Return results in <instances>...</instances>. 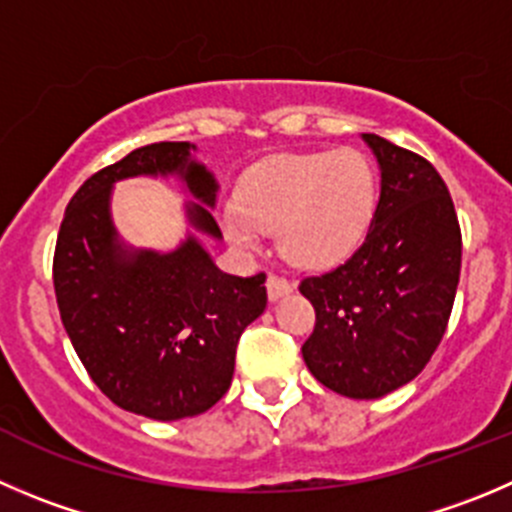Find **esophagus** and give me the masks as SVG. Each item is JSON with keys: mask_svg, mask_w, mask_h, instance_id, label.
Instances as JSON below:
<instances>
[{"mask_svg": "<svg viewBox=\"0 0 512 512\" xmlns=\"http://www.w3.org/2000/svg\"><path fill=\"white\" fill-rule=\"evenodd\" d=\"M266 291H269L271 301H279L284 299V296H289L291 291H294V286L286 279H279V276H269V279H266Z\"/></svg>", "mask_w": 512, "mask_h": 512, "instance_id": "esophagus-1", "label": "esophagus"}]
</instances>
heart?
Returning <instances> with one entry per match:
<instances>
[{"label": "heart", "instance_id": "obj_1", "mask_svg": "<svg viewBox=\"0 0 512 512\" xmlns=\"http://www.w3.org/2000/svg\"><path fill=\"white\" fill-rule=\"evenodd\" d=\"M374 203L377 175L362 150L286 155L238 183L236 206L223 208L221 228L228 243L248 253L261 246V231H276L291 266L324 271L362 243Z\"/></svg>", "mask_w": 512, "mask_h": 512}]
</instances>
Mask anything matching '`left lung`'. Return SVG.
I'll list each match as a JSON object with an SVG mask.
<instances>
[{
    "instance_id": "1",
    "label": "left lung",
    "mask_w": 512,
    "mask_h": 512,
    "mask_svg": "<svg viewBox=\"0 0 512 512\" xmlns=\"http://www.w3.org/2000/svg\"><path fill=\"white\" fill-rule=\"evenodd\" d=\"M379 165V201L362 246L299 291L314 304L301 354L349 399L412 382L435 354L460 281L462 238L445 180L417 153L362 133Z\"/></svg>"
}]
</instances>
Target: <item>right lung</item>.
<instances>
[{
  "label": "right lung",
  "mask_w": 512,
  "mask_h": 512,
  "mask_svg": "<svg viewBox=\"0 0 512 512\" xmlns=\"http://www.w3.org/2000/svg\"><path fill=\"white\" fill-rule=\"evenodd\" d=\"M193 143H153L87 178L55 248L62 324L92 382L123 410L170 422L211 410L228 392L243 329L266 309V276L223 274L201 238L221 241L218 180ZM128 177H178L192 196L189 233L170 252L135 249L112 221Z\"/></svg>",
  "instance_id": "right-lung-1"
}]
</instances>
